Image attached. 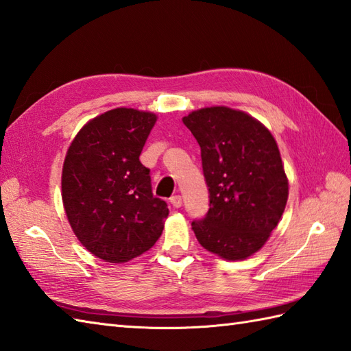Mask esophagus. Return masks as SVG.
<instances>
[{
	"label": "esophagus",
	"instance_id": "obj_1",
	"mask_svg": "<svg viewBox=\"0 0 351 351\" xmlns=\"http://www.w3.org/2000/svg\"><path fill=\"white\" fill-rule=\"evenodd\" d=\"M170 204H171V206H173V208H180L182 205V197L180 195L171 196L170 197Z\"/></svg>",
	"mask_w": 351,
	"mask_h": 351
}]
</instances>
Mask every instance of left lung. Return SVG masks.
<instances>
[{
	"instance_id": "1",
	"label": "left lung",
	"mask_w": 351,
	"mask_h": 351,
	"mask_svg": "<svg viewBox=\"0 0 351 351\" xmlns=\"http://www.w3.org/2000/svg\"><path fill=\"white\" fill-rule=\"evenodd\" d=\"M200 146L210 210L191 221L202 247L229 261L258 252L278 226L288 180L276 140L256 119L228 107L182 119Z\"/></svg>"
}]
</instances>
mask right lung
Instances as JSON below:
<instances>
[{
	"mask_svg": "<svg viewBox=\"0 0 351 351\" xmlns=\"http://www.w3.org/2000/svg\"><path fill=\"white\" fill-rule=\"evenodd\" d=\"M155 121L146 111L110 110L84 125L66 154V215L81 244L107 263L141 255L162 232L169 208L138 160Z\"/></svg>",
	"mask_w": 351,
	"mask_h": 351,
	"instance_id": "right-lung-1",
	"label": "right lung"
}]
</instances>
